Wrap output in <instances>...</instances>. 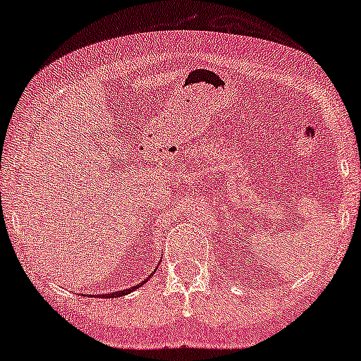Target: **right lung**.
Returning a JSON list of instances; mask_svg holds the SVG:
<instances>
[{"instance_id": "right-lung-1", "label": "right lung", "mask_w": 361, "mask_h": 361, "mask_svg": "<svg viewBox=\"0 0 361 361\" xmlns=\"http://www.w3.org/2000/svg\"><path fill=\"white\" fill-rule=\"evenodd\" d=\"M146 281H142V283H140V284H136L135 288H130V289H123V290H115V293H111V294H108L106 298H121V295H126V294H130L131 290H135V289H137V288H141L142 284H145Z\"/></svg>"}]
</instances>
